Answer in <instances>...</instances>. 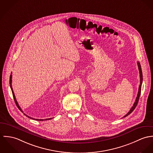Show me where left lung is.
Masks as SVG:
<instances>
[{"mask_svg":"<svg viewBox=\"0 0 153 153\" xmlns=\"http://www.w3.org/2000/svg\"><path fill=\"white\" fill-rule=\"evenodd\" d=\"M137 65H138V70H139V73H140V84L139 85V88H138V94H137V96L136 97V101L134 102L133 107L131 108L130 110L128 112V113L125 115L123 117H125L127 116H128L130 113H131L133 112V111L135 109V108L138 104V100H139V98H140V94H141V85H142V83H143V73H142V70H141V65H140V63L138 62H137Z\"/></svg>","mask_w":153,"mask_h":153,"instance_id":"obj_1","label":"left lung"}]
</instances>
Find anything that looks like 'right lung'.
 <instances>
[{"instance_id": "obj_1", "label": "right lung", "mask_w": 153, "mask_h": 153, "mask_svg": "<svg viewBox=\"0 0 153 153\" xmlns=\"http://www.w3.org/2000/svg\"><path fill=\"white\" fill-rule=\"evenodd\" d=\"M12 75L11 74L10 76V80H9V84H10V88H11V90H12V94H13V98H14V100H15V103H16V105H17V107H18V108L22 111V112H23V111H22V110L21 109V108L20 107V106L19 105V104H18V103H17V100H16V97H15V94H14V92H13V88H12ZM25 116H26L27 117H29V118H30V119H33V120H37V121H43V120H51L52 118H49V119H33V118H32V117H29V116H27V115H26L25 114H24Z\"/></svg>"}]
</instances>
